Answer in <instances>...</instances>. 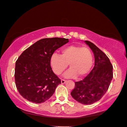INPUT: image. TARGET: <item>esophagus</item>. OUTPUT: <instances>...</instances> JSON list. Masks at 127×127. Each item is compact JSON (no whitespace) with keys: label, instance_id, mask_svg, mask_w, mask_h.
<instances>
[{"label":"esophagus","instance_id":"esophagus-1","mask_svg":"<svg viewBox=\"0 0 127 127\" xmlns=\"http://www.w3.org/2000/svg\"><path fill=\"white\" fill-rule=\"evenodd\" d=\"M65 80H64V79H62V80H61V82H62V84H64L65 82Z\"/></svg>","mask_w":127,"mask_h":127}]
</instances>
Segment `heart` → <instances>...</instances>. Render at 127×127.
Listing matches in <instances>:
<instances>
[{"label":"heart","mask_w":127,"mask_h":127,"mask_svg":"<svg viewBox=\"0 0 127 127\" xmlns=\"http://www.w3.org/2000/svg\"><path fill=\"white\" fill-rule=\"evenodd\" d=\"M50 64L53 72L61 75L70 67L65 74L66 78L82 77L87 74L93 64V55L91 50L85 46L71 45L63 48L61 55L54 53L50 59Z\"/></svg>","instance_id":"obj_1"}]
</instances>
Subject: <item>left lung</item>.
<instances>
[{
  "instance_id": "obj_1",
  "label": "left lung",
  "mask_w": 127,
  "mask_h": 127,
  "mask_svg": "<svg viewBox=\"0 0 127 127\" xmlns=\"http://www.w3.org/2000/svg\"><path fill=\"white\" fill-rule=\"evenodd\" d=\"M85 42L94 52L95 66L87 77L75 82L72 97L83 104L99 101L109 89L113 77V65L106 54L90 41Z\"/></svg>"
}]
</instances>
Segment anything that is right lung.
I'll list each match as a JSON object with an SVG mask.
<instances>
[{"instance_id":"right-lung-1","label":"right lung","mask_w":127,"mask_h":127,"mask_svg":"<svg viewBox=\"0 0 127 127\" xmlns=\"http://www.w3.org/2000/svg\"><path fill=\"white\" fill-rule=\"evenodd\" d=\"M68 39H42L25 49L15 67V82L20 94L28 101L41 103L51 97L61 80L52 70L50 59Z\"/></svg>"}]
</instances>
